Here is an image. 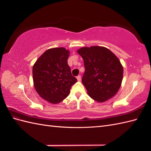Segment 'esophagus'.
I'll return each instance as SVG.
<instances>
[{"mask_svg":"<svg viewBox=\"0 0 151 151\" xmlns=\"http://www.w3.org/2000/svg\"><path fill=\"white\" fill-rule=\"evenodd\" d=\"M81 76H77V79H78V81H81Z\"/></svg>","mask_w":151,"mask_h":151,"instance_id":"obj_1","label":"esophagus"}]
</instances>
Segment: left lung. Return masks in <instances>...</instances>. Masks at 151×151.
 <instances>
[{"label":"left lung","instance_id":"8db88e82","mask_svg":"<svg viewBox=\"0 0 151 151\" xmlns=\"http://www.w3.org/2000/svg\"><path fill=\"white\" fill-rule=\"evenodd\" d=\"M85 71L82 83L89 96L98 102L112 98L121 86L123 68L118 58L105 47L91 46L79 49Z\"/></svg>","mask_w":151,"mask_h":151}]
</instances>
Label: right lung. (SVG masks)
<instances>
[{
  "label": "right lung",
  "instance_id": "add662e5",
  "mask_svg": "<svg viewBox=\"0 0 151 151\" xmlns=\"http://www.w3.org/2000/svg\"><path fill=\"white\" fill-rule=\"evenodd\" d=\"M69 51L65 48L47 50L33 65L34 86L42 98L53 104L62 101L69 95L77 79L68 65Z\"/></svg>",
  "mask_w": 151,
  "mask_h": 151
}]
</instances>
